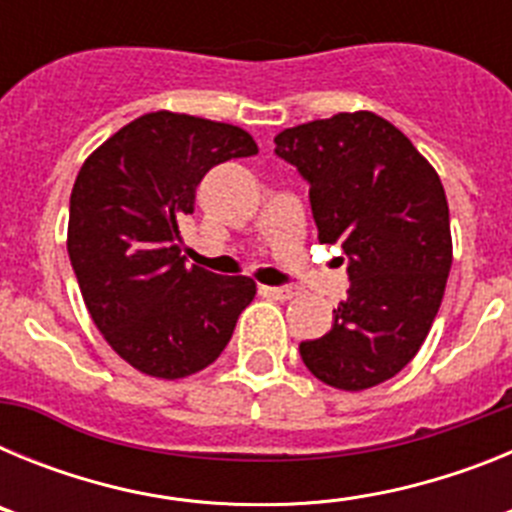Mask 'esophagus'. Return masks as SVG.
I'll use <instances>...</instances> for the list:
<instances>
[{"label":"esophagus","mask_w":512,"mask_h":512,"mask_svg":"<svg viewBox=\"0 0 512 512\" xmlns=\"http://www.w3.org/2000/svg\"><path fill=\"white\" fill-rule=\"evenodd\" d=\"M261 292H264L266 297H274V300L279 302H287L297 295L295 287H261Z\"/></svg>","instance_id":"obj_1"}]
</instances>
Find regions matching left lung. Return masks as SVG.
<instances>
[{"instance_id": "1", "label": "left lung", "mask_w": 512, "mask_h": 512, "mask_svg": "<svg viewBox=\"0 0 512 512\" xmlns=\"http://www.w3.org/2000/svg\"><path fill=\"white\" fill-rule=\"evenodd\" d=\"M310 184L318 238L341 243L351 287L325 336L300 343L320 382L361 392L410 364L449 279V202L428 158L390 120L338 112L274 138Z\"/></svg>"}]
</instances>
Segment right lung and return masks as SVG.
Segmentation results:
<instances>
[{
	"label": "right lung",
	"mask_w": 512,
	"mask_h": 512,
	"mask_svg": "<svg viewBox=\"0 0 512 512\" xmlns=\"http://www.w3.org/2000/svg\"><path fill=\"white\" fill-rule=\"evenodd\" d=\"M238 125L158 110L84 161L71 189L69 259L94 325L140 374L182 379L223 354L256 295L251 277L184 264L179 223L212 166L256 156Z\"/></svg>",
	"instance_id": "1"
}]
</instances>
